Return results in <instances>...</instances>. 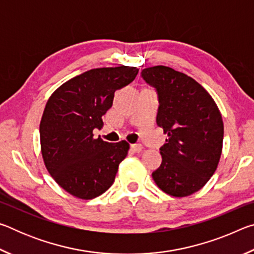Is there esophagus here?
<instances>
[{
  "instance_id": "34e87169",
  "label": "esophagus",
  "mask_w": 254,
  "mask_h": 254,
  "mask_svg": "<svg viewBox=\"0 0 254 254\" xmlns=\"http://www.w3.org/2000/svg\"><path fill=\"white\" fill-rule=\"evenodd\" d=\"M130 148H131L132 151L140 152V151H142V150H143V145L140 144V143H134V144H131Z\"/></svg>"
}]
</instances>
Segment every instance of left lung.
<instances>
[{
  "label": "left lung",
  "mask_w": 254,
  "mask_h": 254,
  "mask_svg": "<svg viewBox=\"0 0 254 254\" xmlns=\"http://www.w3.org/2000/svg\"><path fill=\"white\" fill-rule=\"evenodd\" d=\"M141 77L156 89L157 124L168 135L160 148L162 162L152 173L167 194H194L212 177L220 161L224 126L207 91L191 77L170 67L154 66Z\"/></svg>",
  "instance_id": "left-lung-1"
}]
</instances>
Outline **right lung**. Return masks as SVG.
Segmentation results:
<instances>
[{"label": "right lung", "mask_w": 254, "mask_h": 254, "mask_svg": "<svg viewBox=\"0 0 254 254\" xmlns=\"http://www.w3.org/2000/svg\"><path fill=\"white\" fill-rule=\"evenodd\" d=\"M137 72L127 66L95 68L66 81L47 102L40 122L42 158L51 177L72 196L92 199L113 185L130 145L95 139L93 131L102 128L115 91Z\"/></svg>", "instance_id": "1"}]
</instances>
